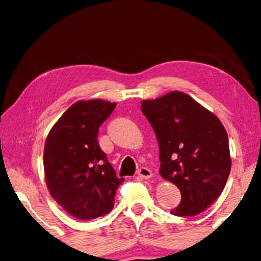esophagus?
Returning a JSON list of instances; mask_svg holds the SVG:
<instances>
[{
    "label": "esophagus",
    "mask_w": 261,
    "mask_h": 261,
    "mask_svg": "<svg viewBox=\"0 0 261 261\" xmlns=\"http://www.w3.org/2000/svg\"><path fill=\"white\" fill-rule=\"evenodd\" d=\"M137 174H138L140 177H143V178H151L152 177V171L146 167H140L138 171H137Z\"/></svg>",
    "instance_id": "34e87169"
}]
</instances>
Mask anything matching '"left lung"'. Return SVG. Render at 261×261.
<instances>
[{"mask_svg":"<svg viewBox=\"0 0 261 261\" xmlns=\"http://www.w3.org/2000/svg\"><path fill=\"white\" fill-rule=\"evenodd\" d=\"M141 112L156 136L160 174L182 194L170 214L201 213L218 199L230 173L229 140L222 123L191 96L177 91L144 100Z\"/></svg>","mask_w":261,"mask_h":261,"instance_id":"obj_1","label":"left lung"}]
</instances>
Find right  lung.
I'll return each mask as SVG.
<instances>
[{"mask_svg":"<svg viewBox=\"0 0 261 261\" xmlns=\"http://www.w3.org/2000/svg\"><path fill=\"white\" fill-rule=\"evenodd\" d=\"M116 103L78 101L47 136L43 168L51 197L70 215L92 220L113 208L118 178L98 143L99 127Z\"/></svg>","mask_w":261,"mask_h":261,"instance_id":"right-lung-1","label":"right lung"}]
</instances>
